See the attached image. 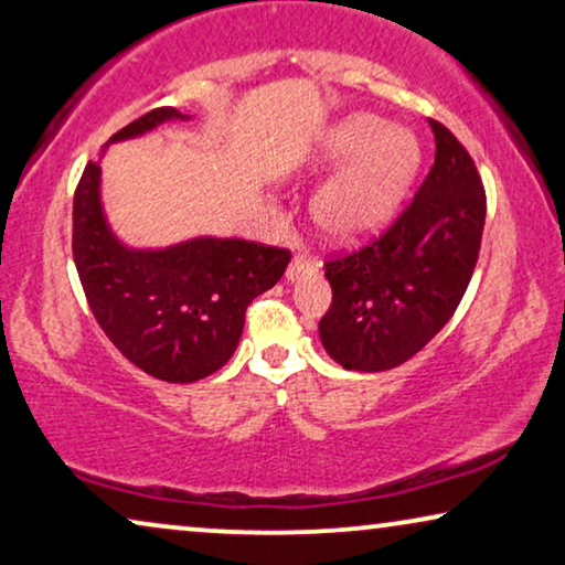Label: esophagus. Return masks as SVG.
<instances>
[{
  "instance_id": "esophagus-1",
  "label": "esophagus",
  "mask_w": 565,
  "mask_h": 565,
  "mask_svg": "<svg viewBox=\"0 0 565 565\" xmlns=\"http://www.w3.org/2000/svg\"><path fill=\"white\" fill-rule=\"evenodd\" d=\"M317 271H320V266H317L315 260L297 256V258H291L289 266H286V281H297V279H301V276H315Z\"/></svg>"
}]
</instances>
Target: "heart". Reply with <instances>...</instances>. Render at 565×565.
<instances>
[{"mask_svg":"<svg viewBox=\"0 0 565 565\" xmlns=\"http://www.w3.org/2000/svg\"><path fill=\"white\" fill-rule=\"evenodd\" d=\"M315 166L320 171L338 169L317 189L315 225L328 241L353 245L392 222L417 177L419 142L407 127L355 113L322 132Z\"/></svg>","mask_w":565,"mask_h":565,"instance_id":"heart-1","label":"heart"}]
</instances>
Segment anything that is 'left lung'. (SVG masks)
I'll return each mask as SVG.
<instances>
[{
    "label": "left lung",
    "instance_id": "left-lung-1",
    "mask_svg": "<svg viewBox=\"0 0 565 565\" xmlns=\"http://www.w3.org/2000/svg\"><path fill=\"white\" fill-rule=\"evenodd\" d=\"M435 163L415 200L365 248L324 264V351L345 371L402 365L448 324L481 248L487 194L448 127L430 120Z\"/></svg>",
    "mask_w": 565,
    "mask_h": 565
}]
</instances>
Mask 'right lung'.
I'll return each mask as SVG.
<instances>
[{
  "instance_id": "right-lung-1",
  "label": "right lung",
  "mask_w": 565,
  "mask_h": 565,
  "mask_svg": "<svg viewBox=\"0 0 565 565\" xmlns=\"http://www.w3.org/2000/svg\"><path fill=\"white\" fill-rule=\"evenodd\" d=\"M173 120L192 115L158 107L107 146ZM99 161L86 163L74 194V264L94 320L127 361L153 379L192 384L210 376L233 359L245 309L281 279L291 253L212 235L166 248L125 245L102 204Z\"/></svg>"
}]
</instances>
